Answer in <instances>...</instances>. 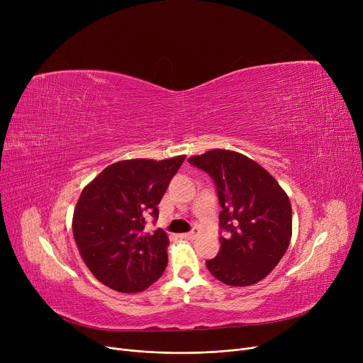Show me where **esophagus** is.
Masks as SVG:
<instances>
[{"label":"esophagus","mask_w":363,"mask_h":363,"mask_svg":"<svg viewBox=\"0 0 363 363\" xmlns=\"http://www.w3.org/2000/svg\"><path fill=\"white\" fill-rule=\"evenodd\" d=\"M197 235H199V233H197V231H191V233H186V234H181V237H182V238H186V240H194V238H197Z\"/></svg>","instance_id":"esophagus-1"}]
</instances>
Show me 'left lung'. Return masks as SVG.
Wrapping results in <instances>:
<instances>
[{
	"label": "left lung",
	"instance_id": "8db88e82",
	"mask_svg": "<svg viewBox=\"0 0 363 363\" xmlns=\"http://www.w3.org/2000/svg\"><path fill=\"white\" fill-rule=\"evenodd\" d=\"M215 181L222 211L220 249L206 262L208 272L233 287L268 277L289 249L293 213L287 193L259 163L231 150H211L189 157Z\"/></svg>",
	"mask_w": 363,
	"mask_h": 363
}]
</instances>
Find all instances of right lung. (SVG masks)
I'll return each instance as SVG.
<instances>
[{
    "label": "right lung",
    "mask_w": 363,
    "mask_h": 363,
    "mask_svg": "<svg viewBox=\"0 0 363 363\" xmlns=\"http://www.w3.org/2000/svg\"><path fill=\"white\" fill-rule=\"evenodd\" d=\"M184 160L116 162L82 189L72 220L74 242L92 275L111 290L140 293L164 272L167 234L145 233V216L159 218L157 204Z\"/></svg>",
    "instance_id": "obj_1"
}]
</instances>
